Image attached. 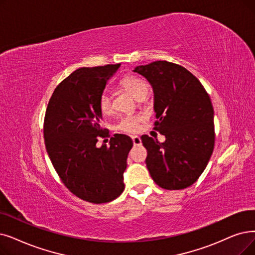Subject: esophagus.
I'll return each mask as SVG.
<instances>
[{
	"label": "esophagus",
	"mask_w": 255,
	"mask_h": 255,
	"mask_svg": "<svg viewBox=\"0 0 255 255\" xmlns=\"http://www.w3.org/2000/svg\"><path fill=\"white\" fill-rule=\"evenodd\" d=\"M131 138H132V141H133V143H134V146H138L141 143L140 137L137 135H131Z\"/></svg>",
	"instance_id": "34e87169"
}]
</instances>
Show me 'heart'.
I'll return each mask as SVG.
<instances>
[{
    "label": "heart",
    "mask_w": 255,
    "mask_h": 255,
    "mask_svg": "<svg viewBox=\"0 0 255 255\" xmlns=\"http://www.w3.org/2000/svg\"><path fill=\"white\" fill-rule=\"evenodd\" d=\"M122 85L137 100L139 98H145L148 92V84L146 81L133 75L126 76L122 80ZM99 109L104 116H107L113 112L112 98H110L108 93L105 92L101 95L100 100H99ZM140 121V115H127L120 120L118 129L123 132H127V133H133V132L138 130Z\"/></svg>",
    "instance_id": "b5f03b06"
}]
</instances>
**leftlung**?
<instances>
[{
  "label": "left lung",
  "instance_id": "8db88e82",
  "mask_svg": "<svg viewBox=\"0 0 255 255\" xmlns=\"http://www.w3.org/2000/svg\"><path fill=\"white\" fill-rule=\"evenodd\" d=\"M133 72L149 81L154 93V129L163 142L141 135L152 179L165 190H182L205 170L215 146L214 108L205 88L183 66L169 61L138 65Z\"/></svg>",
  "mask_w": 255,
  "mask_h": 255
}]
</instances>
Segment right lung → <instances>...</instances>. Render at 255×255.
Listing matches in <instances>:
<instances>
[{
	"instance_id": "obj_1",
	"label": "right lung",
	"mask_w": 255,
	"mask_h": 255,
	"mask_svg": "<svg viewBox=\"0 0 255 255\" xmlns=\"http://www.w3.org/2000/svg\"><path fill=\"white\" fill-rule=\"evenodd\" d=\"M120 65L81 68L66 77L55 88L43 124L46 149L61 181L75 196L96 204L123 193L128 153L133 146L128 135L115 134L109 146L97 147L98 137L106 136L99 100Z\"/></svg>"
}]
</instances>
